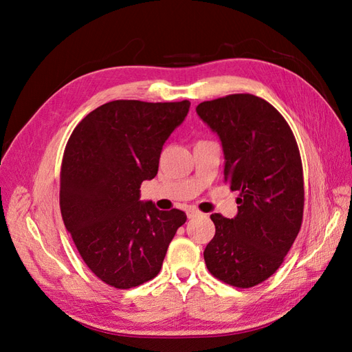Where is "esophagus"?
I'll return each instance as SVG.
<instances>
[{"instance_id":"34e87169","label":"esophagus","mask_w":352,"mask_h":352,"mask_svg":"<svg viewBox=\"0 0 352 352\" xmlns=\"http://www.w3.org/2000/svg\"><path fill=\"white\" fill-rule=\"evenodd\" d=\"M186 216H188V219H195V217L201 216V212L198 210H195V208H189L186 211Z\"/></svg>"}]
</instances>
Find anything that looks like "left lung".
<instances>
[{
    "mask_svg": "<svg viewBox=\"0 0 352 352\" xmlns=\"http://www.w3.org/2000/svg\"><path fill=\"white\" fill-rule=\"evenodd\" d=\"M197 114L217 133L225 180L238 190L233 219L216 226L204 251L208 272L236 287H252L280 267L301 229L304 179L289 124L272 104L251 94L198 104Z\"/></svg>",
    "mask_w": 352,
    "mask_h": 352,
    "instance_id": "1",
    "label": "left lung"
}]
</instances>
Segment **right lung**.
Masks as SVG:
<instances>
[{"mask_svg": "<svg viewBox=\"0 0 352 352\" xmlns=\"http://www.w3.org/2000/svg\"><path fill=\"white\" fill-rule=\"evenodd\" d=\"M189 101L117 100L74 127L61 163L63 221L83 261L98 279L129 289L158 274L180 210L141 201V184L158 172L168 136L184 123Z\"/></svg>", "mask_w": 352, "mask_h": 352, "instance_id": "1", "label": "right lung"}]
</instances>
